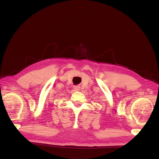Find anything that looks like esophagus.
Wrapping results in <instances>:
<instances>
[{
	"instance_id": "34e87169",
	"label": "esophagus",
	"mask_w": 159,
	"mask_h": 159,
	"mask_svg": "<svg viewBox=\"0 0 159 159\" xmlns=\"http://www.w3.org/2000/svg\"><path fill=\"white\" fill-rule=\"evenodd\" d=\"M74 89L75 91H79L80 89V88L79 87V86H74Z\"/></svg>"
}]
</instances>
